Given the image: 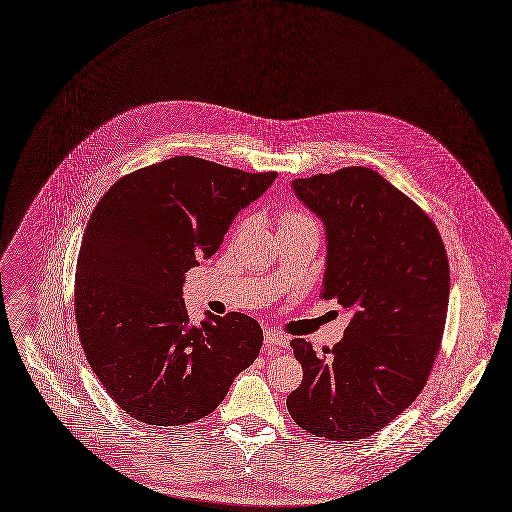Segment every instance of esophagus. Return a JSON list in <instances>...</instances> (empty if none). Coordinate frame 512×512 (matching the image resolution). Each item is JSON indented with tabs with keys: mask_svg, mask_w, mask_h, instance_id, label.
I'll return each instance as SVG.
<instances>
[{
	"mask_svg": "<svg viewBox=\"0 0 512 512\" xmlns=\"http://www.w3.org/2000/svg\"><path fill=\"white\" fill-rule=\"evenodd\" d=\"M264 343L268 345V347H286L288 345V338L286 336H282V334H278V332H266L264 334Z\"/></svg>",
	"mask_w": 512,
	"mask_h": 512,
	"instance_id": "esophagus-1",
	"label": "esophagus"
}]
</instances>
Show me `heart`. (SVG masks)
<instances>
[{
    "label": "heart",
    "instance_id": "b5f03b06",
    "mask_svg": "<svg viewBox=\"0 0 512 512\" xmlns=\"http://www.w3.org/2000/svg\"><path fill=\"white\" fill-rule=\"evenodd\" d=\"M292 224H316V222L304 212H284L280 218V226H292Z\"/></svg>",
    "mask_w": 512,
    "mask_h": 512
}]
</instances>
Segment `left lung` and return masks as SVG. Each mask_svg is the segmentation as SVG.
Listing matches in <instances>:
<instances>
[{"instance_id": "left-lung-1", "label": "left lung", "mask_w": 512, "mask_h": 512, "mask_svg": "<svg viewBox=\"0 0 512 512\" xmlns=\"http://www.w3.org/2000/svg\"><path fill=\"white\" fill-rule=\"evenodd\" d=\"M292 188L326 228L322 298L351 320L324 355L290 341L304 379L286 405L316 437L365 439L427 383L447 320V252L433 220L367 167L296 178Z\"/></svg>"}]
</instances>
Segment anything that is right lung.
Instances as JSON below:
<instances>
[{
	"label": "right lung",
	"instance_id": "1",
	"mask_svg": "<svg viewBox=\"0 0 512 512\" xmlns=\"http://www.w3.org/2000/svg\"><path fill=\"white\" fill-rule=\"evenodd\" d=\"M276 176L172 157L123 176L97 202L77 258V330L109 397L137 421L206 417L258 357L254 318L206 314L192 326L182 284Z\"/></svg>",
	"mask_w": 512,
	"mask_h": 512
}]
</instances>
